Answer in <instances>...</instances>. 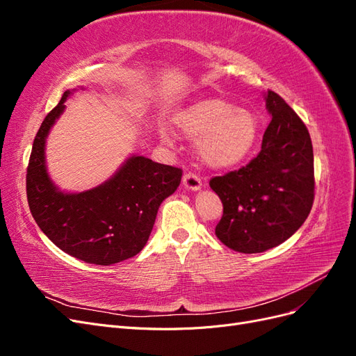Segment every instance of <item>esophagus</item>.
<instances>
[{"mask_svg": "<svg viewBox=\"0 0 356 356\" xmlns=\"http://www.w3.org/2000/svg\"><path fill=\"white\" fill-rule=\"evenodd\" d=\"M182 184H184V187L187 190L197 191L202 188V179L196 174H191V172H188V174H184V177H182Z\"/></svg>", "mask_w": 356, "mask_h": 356, "instance_id": "1", "label": "esophagus"}]
</instances>
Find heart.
Wrapping results in <instances>:
<instances>
[{
	"label": "heart",
	"mask_w": 356,
	"mask_h": 356,
	"mask_svg": "<svg viewBox=\"0 0 356 356\" xmlns=\"http://www.w3.org/2000/svg\"><path fill=\"white\" fill-rule=\"evenodd\" d=\"M174 124L179 135L197 139V154L212 169L241 165L252 153L258 138V122L251 111L234 108L229 101L215 96L195 101L178 111ZM161 138L168 141L166 131H161Z\"/></svg>",
	"instance_id": "heart-1"
}]
</instances>
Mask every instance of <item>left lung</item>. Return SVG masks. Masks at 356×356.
<instances>
[{
  "mask_svg": "<svg viewBox=\"0 0 356 356\" xmlns=\"http://www.w3.org/2000/svg\"><path fill=\"white\" fill-rule=\"evenodd\" d=\"M272 115L261 152L246 166L209 181L222 202L217 238L230 250L255 254L291 238L310 213L315 197L314 147L306 124L273 90Z\"/></svg>",
  "mask_w": 356,
  "mask_h": 356,
  "instance_id": "obj_1",
  "label": "left lung"
}]
</instances>
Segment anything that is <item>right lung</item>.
<instances>
[{
	"label": "right lung",
	"instance_id": "right-lung-1",
	"mask_svg": "<svg viewBox=\"0 0 356 356\" xmlns=\"http://www.w3.org/2000/svg\"><path fill=\"white\" fill-rule=\"evenodd\" d=\"M70 95V90L63 93L46 115L32 144L26 169L29 209L41 232L63 252L90 264L120 263L141 252L160 203L178 188L182 170L132 156L98 187L59 191L47 174L44 145Z\"/></svg>",
	"mask_w": 356,
	"mask_h": 356
}]
</instances>
